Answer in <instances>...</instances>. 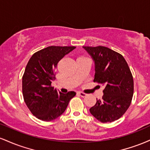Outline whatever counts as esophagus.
<instances>
[{
	"label": "esophagus",
	"mask_w": 150,
	"mask_h": 150,
	"mask_svg": "<svg viewBox=\"0 0 150 150\" xmlns=\"http://www.w3.org/2000/svg\"><path fill=\"white\" fill-rule=\"evenodd\" d=\"M77 94H78V95H80L82 97H85L87 96V94H85V93H84L82 92H77Z\"/></svg>",
	"instance_id": "1"
}]
</instances>
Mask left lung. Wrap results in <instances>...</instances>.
Instances as JSON below:
<instances>
[{
  "label": "left lung",
  "mask_w": 150,
  "mask_h": 150,
  "mask_svg": "<svg viewBox=\"0 0 150 150\" xmlns=\"http://www.w3.org/2000/svg\"><path fill=\"white\" fill-rule=\"evenodd\" d=\"M95 63L94 82L105 85L102 99L90 108L92 116L102 123L119 119L131 104L133 77L128 63L119 53L102 46H83Z\"/></svg>",
  "instance_id": "obj_1"
}]
</instances>
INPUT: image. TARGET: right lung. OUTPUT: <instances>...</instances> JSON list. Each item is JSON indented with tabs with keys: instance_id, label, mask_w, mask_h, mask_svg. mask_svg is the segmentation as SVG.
I'll list each match as a JSON object with an SVG mask.
<instances>
[{
	"instance_id": "obj_1",
	"label": "right lung",
	"mask_w": 150,
	"mask_h": 150,
	"mask_svg": "<svg viewBox=\"0 0 150 150\" xmlns=\"http://www.w3.org/2000/svg\"><path fill=\"white\" fill-rule=\"evenodd\" d=\"M75 46H51L34 53L22 76V94L31 113L39 119L51 121L66 109L76 93L58 92L51 85L58 63Z\"/></svg>"
}]
</instances>
